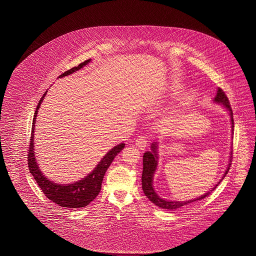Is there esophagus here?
Instances as JSON below:
<instances>
[{
    "instance_id": "1",
    "label": "esophagus",
    "mask_w": 256,
    "mask_h": 256,
    "mask_svg": "<svg viewBox=\"0 0 256 256\" xmlns=\"http://www.w3.org/2000/svg\"><path fill=\"white\" fill-rule=\"evenodd\" d=\"M135 144L139 148L144 150L148 146V140H146V136H143V135L138 136L137 139L135 140Z\"/></svg>"
}]
</instances>
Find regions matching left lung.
<instances>
[{"mask_svg": "<svg viewBox=\"0 0 256 256\" xmlns=\"http://www.w3.org/2000/svg\"><path fill=\"white\" fill-rule=\"evenodd\" d=\"M214 100L216 102H219L224 106V108L226 110L230 111V117H232V130L234 128V124H233V112L232 110V106L230 104V100H228V98L226 97V93L224 92V90L222 88H218V91H217V95L214 98ZM156 150H158V144L156 143H154L152 145V150L150 152H146L143 156V172H142V188H143V191L145 193L146 198L152 202H154L156 206L161 207V208H165V209H169V210H172V209H178V208H180V207L186 206H189L193 202H196L198 200H202V198H206L208 196L211 194L212 191H214L218 184H216L208 193L204 194V195H202L196 198L194 200H186V202H170V200H165L161 198H159L158 195L154 192V186H152V180H154V174L156 170V166H158V152H156ZM232 156V154H230ZM230 158L232 156H230ZM230 167H228V169L226 170V172L224 174V176L222 180H224V178L226 176L228 172L230 170Z\"/></svg>", "mask_w": 256, "mask_h": 256, "instance_id": "left-lung-1", "label": "left lung"}]
</instances>
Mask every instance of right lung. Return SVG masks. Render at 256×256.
Here are the masks:
<instances>
[{"mask_svg": "<svg viewBox=\"0 0 256 256\" xmlns=\"http://www.w3.org/2000/svg\"><path fill=\"white\" fill-rule=\"evenodd\" d=\"M91 60L82 62L78 66L73 67L72 69L61 74L58 78L65 76L67 74L74 73L80 68H82ZM47 91L44 93V95L40 98L34 116L32 120V134L30 139V146L28 150V165L30 172L32 174L34 178L36 180L39 188L42 190L44 195L46 196L50 200L54 202V204H58L60 206L69 207V208H78V207H84L88 206L100 193L102 189V182L104 176V174L108 169L110 164L112 163L114 158L124 148V144L121 143L117 146L111 148L110 152L104 156V158L100 161L95 170L91 174H89L86 178H82L80 182L67 184V185H61L58 183H54L49 180L47 178L43 176L41 170H39L36 164V159L34 152V122L36 119L38 108H40V104L45 97Z\"/></svg>", "mask_w": 256, "mask_h": 256, "instance_id": "add662e5", "label": "right lung"}]
</instances>
